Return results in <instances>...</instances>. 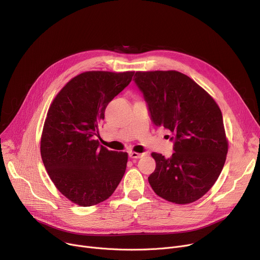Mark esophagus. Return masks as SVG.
<instances>
[{
	"instance_id": "esophagus-1",
	"label": "esophagus",
	"mask_w": 260,
	"mask_h": 260,
	"mask_svg": "<svg viewBox=\"0 0 260 260\" xmlns=\"http://www.w3.org/2000/svg\"><path fill=\"white\" fill-rule=\"evenodd\" d=\"M128 156H129V158H133V159H138V158L143 157L144 154H139V153H136V152H129Z\"/></svg>"
}]
</instances>
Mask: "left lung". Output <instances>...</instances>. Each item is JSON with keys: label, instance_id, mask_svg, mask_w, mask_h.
Wrapping results in <instances>:
<instances>
[{"label": "left lung", "instance_id": "obj_1", "mask_svg": "<svg viewBox=\"0 0 260 260\" xmlns=\"http://www.w3.org/2000/svg\"><path fill=\"white\" fill-rule=\"evenodd\" d=\"M135 77L154 124L173 134L174 153L170 158L152 154L156 169L148 182L168 201L194 202L214 185L225 162L228 141L220 108L179 72H137Z\"/></svg>", "mask_w": 260, "mask_h": 260}]
</instances>
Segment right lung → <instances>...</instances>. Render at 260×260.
Listing matches in <instances>:
<instances>
[{
  "instance_id": "right-lung-1",
  "label": "right lung",
  "mask_w": 260,
  "mask_h": 260,
  "mask_svg": "<svg viewBox=\"0 0 260 260\" xmlns=\"http://www.w3.org/2000/svg\"><path fill=\"white\" fill-rule=\"evenodd\" d=\"M134 72H86L73 78L52 101L41 138V156L56 187L74 203L90 207L111 197L126 170L127 153L99 144L107 104Z\"/></svg>"
}]
</instances>
